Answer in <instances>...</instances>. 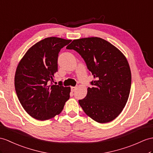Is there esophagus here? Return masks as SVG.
Here are the masks:
<instances>
[{
  "label": "esophagus",
  "mask_w": 153,
  "mask_h": 153,
  "mask_svg": "<svg viewBox=\"0 0 153 153\" xmlns=\"http://www.w3.org/2000/svg\"><path fill=\"white\" fill-rule=\"evenodd\" d=\"M76 87H73V86H72L71 88V91H75V89H76Z\"/></svg>",
  "instance_id": "obj_1"
}]
</instances>
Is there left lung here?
Listing matches in <instances>:
<instances>
[{"instance_id": "obj_1", "label": "left lung", "mask_w": 153, "mask_h": 153, "mask_svg": "<svg viewBox=\"0 0 153 153\" xmlns=\"http://www.w3.org/2000/svg\"><path fill=\"white\" fill-rule=\"evenodd\" d=\"M79 53L95 80L79 105L89 117L100 123L115 120L125 106L131 87V71L125 56L97 37L74 39L66 47Z\"/></svg>"}]
</instances>
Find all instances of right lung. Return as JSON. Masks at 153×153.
<instances>
[{
  "mask_svg": "<svg viewBox=\"0 0 153 153\" xmlns=\"http://www.w3.org/2000/svg\"><path fill=\"white\" fill-rule=\"evenodd\" d=\"M71 40L50 37L33 45L17 67L15 88L25 110L36 120L45 121L61 113L69 99L70 87L53 82L58 71V56Z\"/></svg>",
  "mask_w": 153,
  "mask_h": 153,
  "instance_id": "right-lung-1",
  "label": "right lung"
}]
</instances>
